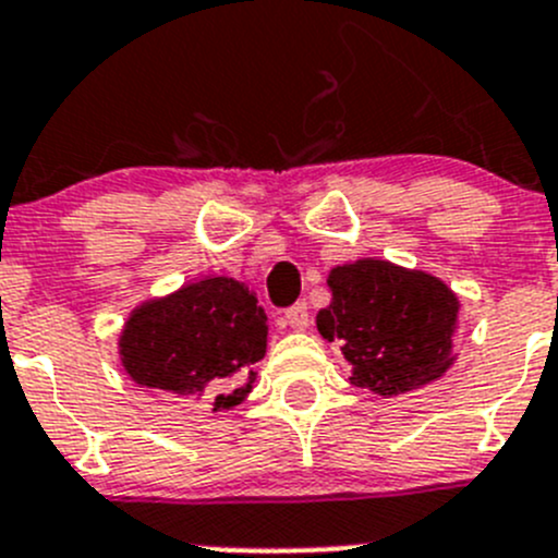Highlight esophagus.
Here are the masks:
<instances>
[{
    "instance_id": "34e87169",
    "label": "esophagus",
    "mask_w": 558,
    "mask_h": 558,
    "mask_svg": "<svg viewBox=\"0 0 558 558\" xmlns=\"http://www.w3.org/2000/svg\"><path fill=\"white\" fill-rule=\"evenodd\" d=\"M283 318H286V324H289L291 329L302 332V329H307V322H311V313H307L305 302H296L294 307H289V311H286Z\"/></svg>"
}]
</instances>
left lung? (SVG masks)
<instances>
[{
  "instance_id": "obj_1",
  "label": "left lung",
  "mask_w": 558,
  "mask_h": 558,
  "mask_svg": "<svg viewBox=\"0 0 558 558\" xmlns=\"http://www.w3.org/2000/svg\"><path fill=\"white\" fill-rule=\"evenodd\" d=\"M332 302L322 307V338L340 340L349 381L381 398L439 381L456 362L458 294L436 275L381 258L329 269Z\"/></svg>"
}]
</instances>
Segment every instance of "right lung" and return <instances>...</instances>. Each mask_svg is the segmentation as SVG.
<instances>
[{
    "label": "right lung",
    "instance_id": "obj_1",
    "mask_svg": "<svg viewBox=\"0 0 558 558\" xmlns=\"http://www.w3.org/2000/svg\"><path fill=\"white\" fill-rule=\"evenodd\" d=\"M267 329L245 283L207 275L133 307L119 332V362L138 387L234 409L256 381Z\"/></svg>",
    "mask_w": 558,
    "mask_h": 558
}]
</instances>
